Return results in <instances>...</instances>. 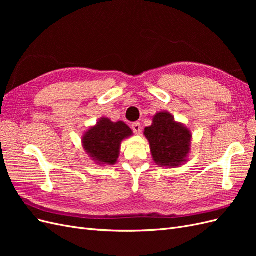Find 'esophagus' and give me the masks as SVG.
<instances>
[{
    "instance_id": "34e87169",
    "label": "esophagus",
    "mask_w": 256,
    "mask_h": 256,
    "mask_svg": "<svg viewBox=\"0 0 256 256\" xmlns=\"http://www.w3.org/2000/svg\"><path fill=\"white\" fill-rule=\"evenodd\" d=\"M131 128H132L134 132L136 134H141L142 127H141V124H140V122H134L132 125H131Z\"/></svg>"
}]
</instances>
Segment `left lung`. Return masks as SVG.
<instances>
[{
	"label": "left lung",
	"instance_id": "obj_1",
	"mask_svg": "<svg viewBox=\"0 0 256 256\" xmlns=\"http://www.w3.org/2000/svg\"><path fill=\"white\" fill-rule=\"evenodd\" d=\"M154 164L161 168H178L188 161L192 134L182 122L166 111L154 115L152 124L144 129Z\"/></svg>",
	"mask_w": 256,
	"mask_h": 256
}]
</instances>
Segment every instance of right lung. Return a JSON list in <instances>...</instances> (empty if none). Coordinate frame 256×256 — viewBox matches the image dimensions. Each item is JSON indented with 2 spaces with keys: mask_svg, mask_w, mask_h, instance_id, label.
Wrapping results in <instances>:
<instances>
[{
  "mask_svg": "<svg viewBox=\"0 0 256 256\" xmlns=\"http://www.w3.org/2000/svg\"><path fill=\"white\" fill-rule=\"evenodd\" d=\"M134 134L125 122L99 118L82 136V147L88 157L98 166H114L118 160L120 144Z\"/></svg>",
  "mask_w": 256,
  "mask_h": 256,
  "instance_id": "obj_1",
  "label": "right lung"
}]
</instances>
